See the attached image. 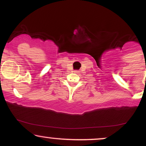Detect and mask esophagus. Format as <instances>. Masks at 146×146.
<instances>
[{
    "mask_svg": "<svg viewBox=\"0 0 146 146\" xmlns=\"http://www.w3.org/2000/svg\"><path fill=\"white\" fill-rule=\"evenodd\" d=\"M74 72H76V73H78V70H75Z\"/></svg>",
    "mask_w": 146,
    "mask_h": 146,
    "instance_id": "34e87169",
    "label": "esophagus"
}]
</instances>
